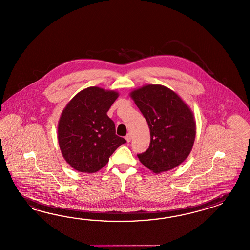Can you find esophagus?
<instances>
[{"label": "esophagus", "instance_id": "obj_1", "mask_svg": "<svg viewBox=\"0 0 250 250\" xmlns=\"http://www.w3.org/2000/svg\"><path fill=\"white\" fill-rule=\"evenodd\" d=\"M125 139H126V140L128 141V142H130V140H131V139H132V136H131V134L128 133L126 137H125Z\"/></svg>", "mask_w": 250, "mask_h": 250}]
</instances>
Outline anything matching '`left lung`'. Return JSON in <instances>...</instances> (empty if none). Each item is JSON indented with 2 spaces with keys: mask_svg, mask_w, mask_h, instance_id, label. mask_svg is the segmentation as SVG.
Wrapping results in <instances>:
<instances>
[{
  "mask_svg": "<svg viewBox=\"0 0 250 250\" xmlns=\"http://www.w3.org/2000/svg\"><path fill=\"white\" fill-rule=\"evenodd\" d=\"M130 97L150 129L149 147L138 154L140 162L156 174L179 166L189 156L195 140L192 110L176 93L160 84L134 90Z\"/></svg>",
  "mask_w": 250,
  "mask_h": 250,
  "instance_id": "8db88e82",
  "label": "left lung"
}]
</instances>
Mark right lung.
Masks as SVG:
<instances>
[{"label": "right lung", "instance_id": "add662e5", "mask_svg": "<svg viewBox=\"0 0 250 250\" xmlns=\"http://www.w3.org/2000/svg\"><path fill=\"white\" fill-rule=\"evenodd\" d=\"M114 91L97 86L77 93L65 106L58 122V144L65 161L78 172L95 173L126 140L117 136L107 115L118 98Z\"/></svg>", "mask_w": 250, "mask_h": 250}]
</instances>
